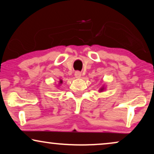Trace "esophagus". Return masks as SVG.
<instances>
[{"label": "esophagus", "instance_id": "obj_1", "mask_svg": "<svg viewBox=\"0 0 154 154\" xmlns=\"http://www.w3.org/2000/svg\"><path fill=\"white\" fill-rule=\"evenodd\" d=\"M74 75H75V77L76 78V79H79V78L81 77V73L80 72V71H75Z\"/></svg>", "mask_w": 154, "mask_h": 154}]
</instances>
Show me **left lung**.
<instances>
[{
	"instance_id": "obj_1",
	"label": "left lung",
	"mask_w": 154,
	"mask_h": 154,
	"mask_svg": "<svg viewBox=\"0 0 154 154\" xmlns=\"http://www.w3.org/2000/svg\"><path fill=\"white\" fill-rule=\"evenodd\" d=\"M104 90V87H102V88H100V92H102L103 90Z\"/></svg>"
}]
</instances>
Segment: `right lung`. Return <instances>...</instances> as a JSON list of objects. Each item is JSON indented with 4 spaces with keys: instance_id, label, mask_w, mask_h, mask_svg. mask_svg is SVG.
Masks as SVG:
<instances>
[{
    "instance_id": "right-lung-1",
    "label": "right lung",
    "mask_w": 154,
    "mask_h": 154,
    "mask_svg": "<svg viewBox=\"0 0 154 154\" xmlns=\"http://www.w3.org/2000/svg\"><path fill=\"white\" fill-rule=\"evenodd\" d=\"M62 80H60V84H62Z\"/></svg>"
}]
</instances>
